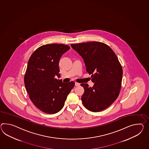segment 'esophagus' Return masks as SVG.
Masks as SVG:
<instances>
[{
    "instance_id": "1",
    "label": "esophagus",
    "mask_w": 149,
    "mask_h": 149,
    "mask_svg": "<svg viewBox=\"0 0 149 149\" xmlns=\"http://www.w3.org/2000/svg\"><path fill=\"white\" fill-rule=\"evenodd\" d=\"M75 86H76V87H79V86H80V84H79V83H77V82H75Z\"/></svg>"
}]
</instances>
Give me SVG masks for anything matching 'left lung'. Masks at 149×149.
<instances>
[{
  "label": "left lung",
  "mask_w": 149,
  "mask_h": 149,
  "mask_svg": "<svg viewBox=\"0 0 149 149\" xmlns=\"http://www.w3.org/2000/svg\"><path fill=\"white\" fill-rule=\"evenodd\" d=\"M82 58L86 71L91 74L94 84L89 87L81 84L84 92L81 97L84 106L93 112L107 109L118 97L122 80L123 69L111 48L100 42L71 44Z\"/></svg>",
  "instance_id": "obj_1"
}]
</instances>
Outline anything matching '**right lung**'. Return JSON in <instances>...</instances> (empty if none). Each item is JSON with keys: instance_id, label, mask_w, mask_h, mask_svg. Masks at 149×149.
I'll use <instances>...</instances> for the list:
<instances>
[{"instance_id": "add662e5", "label": "right lung", "mask_w": 149, "mask_h": 149, "mask_svg": "<svg viewBox=\"0 0 149 149\" xmlns=\"http://www.w3.org/2000/svg\"><path fill=\"white\" fill-rule=\"evenodd\" d=\"M70 49L63 44H48L38 48L29 58L24 82L29 98L44 113L53 114L61 110L68 95L74 87L71 81L63 83L58 62L62 55Z\"/></svg>"}]
</instances>
